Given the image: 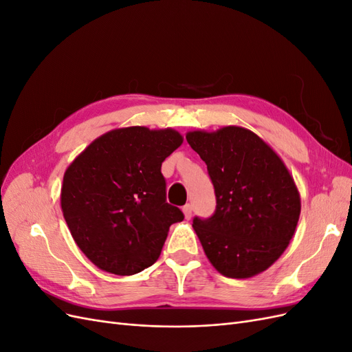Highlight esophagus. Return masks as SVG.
I'll return each mask as SVG.
<instances>
[{"instance_id":"34e87169","label":"esophagus","mask_w":352,"mask_h":352,"mask_svg":"<svg viewBox=\"0 0 352 352\" xmlns=\"http://www.w3.org/2000/svg\"><path fill=\"white\" fill-rule=\"evenodd\" d=\"M182 211H184V214H185V219H188V220H189L190 217H192V206H190V204L184 206Z\"/></svg>"}]
</instances>
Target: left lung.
Here are the masks:
<instances>
[{"label":"left lung","mask_w":352,"mask_h":352,"mask_svg":"<svg viewBox=\"0 0 352 352\" xmlns=\"http://www.w3.org/2000/svg\"><path fill=\"white\" fill-rule=\"evenodd\" d=\"M186 141L206 162L216 192L214 214L192 223L207 258L232 279L267 270L289 245L301 212L289 170L245 127L188 132Z\"/></svg>","instance_id":"8db88e82"}]
</instances>
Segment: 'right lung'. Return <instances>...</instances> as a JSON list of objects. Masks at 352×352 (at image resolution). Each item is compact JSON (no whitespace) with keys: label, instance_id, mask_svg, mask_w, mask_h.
Masks as SVG:
<instances>
[{"label":"right lung","instance_id":"add662e5","mask_svg":"<svg viewBox=\"0 0 352 352\" xmlns=\"http://www.w3.org/2000/svg\"><path fill=\"white\" fill-rule=\"evenodd\" d=\"M184 142L173 129H114L67 167L61 210L80 251L98 269L131 276L153 265L184 212L166 201L162 163Z\"/></svg>","mask_w":352,"mask_h":352}]
</instances>
